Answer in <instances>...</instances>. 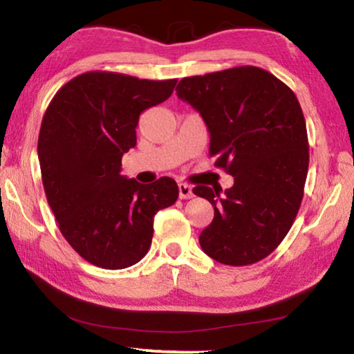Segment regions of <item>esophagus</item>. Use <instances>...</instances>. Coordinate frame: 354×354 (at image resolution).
<instances>
[{"label":"esophagus","mask_w":354,"mask_h":354,"mask_svg":"<svg viewBox=\"0 0 354 354\" xmlns=\"http://www.w3.org/2000/svg\"><path fill=\"white\" fill-rule=\"evenodd\" d=\"M178 189H179V198L181 200H189L194 196V190H192V185L187 183H179L178 184Z\"/></svg>","instance_id":"obj_1"}]
</instances>
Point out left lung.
Listing matches in <instances>:
<instances>
[{"label": "left lung", "instance_id": "left-lung-1", "mask_svg": "<svg viewBox=\"0 0 354 354\" xmlns=\"http://www.w3.org/2000/svg\"><path fill=\"white\" fill-rule=\"evenodd\" d=\"M176 95L207 124L215 167L234 176L225 194L194 189L214 206L203 251L225 266L262 261L292 227L308 176V131L295 93L267 70L242 65L183 77Z\"/></svg>", "mask_w": 354, "mask_h": 354}]
</instances>
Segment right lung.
I'll return each instance as SVG.
<instances>
[{"label":"right lung","instance_id":"add662e5","mask_svg":"<svg viewBox=\"0 0 354 354\" xmlns=\"http://www.w3.org/2000/svg\"><path fill=\"white\" fill-rule=\"evenodd\" d=\"M176 82L87 71L46 107L37 153L48 205L65 241L93 266L139 262L151 247L154 214L178 200L169 176L143 185L120 175L140 113L169 98Z\"/></svg>","mask_w":354,"mask_h":354}]
</instances>
